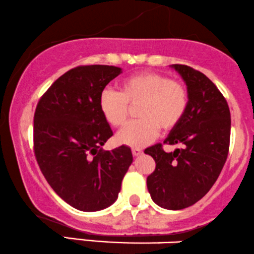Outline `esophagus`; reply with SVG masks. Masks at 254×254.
Here are the masks:
<instances>
[{
    "instance_id": "obj_1",
    "label": "esophagus",
    "mask_w": 254,
    "mask_h": 254,
    "mask_svg": "<svg viewBox=\"0 0 254 254\" xmlns=\"http://www.w3.org/2000/svg\"><path fill=\"white\" fill-rule=\"evenodd\" d=\"M132 153L134 157H138V156H141L142 151L139 150V148H132Z\"/></svg>"
}]
</instances>
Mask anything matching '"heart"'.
I'll return each mask as SVG.
<instances>
[{
  "mask_svg": "<svg viewBox=\"0 0 254 254\" xmlns=\"http://www.w3.org/2000/svg\"><path fill=\"white\" fill-rule=\"evenodd\" d=\"M189 92L184 83L170 79L166 74L145 71L121 82L119 92L103 90L98 107L104 120L113 127L127 121L129 107H136L138 120L120 130L116 140L130 147H144L158 135L159 128L170 132L186 115Z\"/></svg>",
  "mask_w": 254,
  "mask_h": 254,
  "instance_id": "1",
  "label": "heart"
}]
</instances>
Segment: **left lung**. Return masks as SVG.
I'll list each match as a JSON object with an SVG mask.
<instances>
[{"label":"left lung","instance_id":"1","mask_svg":"<svg viewBox=\"0 0 254 254\" xmlns=\"http://www.w3.org/2000/svg\"><path fill=\"white\" fill-rule=\"evenodd\" d=\"M189 92L186 115L164 144L178 145L165 152L162 144L146 148L156 162L147 177V189L154 203L180 210L199 201L214 186L228 156L231 113L216 85L188 65L174 64Z\"/></svg>","mask_w":254,"mask_h":254}]
</instances>
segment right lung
<instances>
[{
    "instance_id": "1",
    "label": "right lung",
    "mask_w": 254,
    "mask_h": 254,
    "mask_svg": "<svg viewBox=\"0 0 254 254\" xmlns=\"http://www.w3.org/2000/svg\"><path fill=\"white\" fill-rule=\"evenodd\" d=\"M121 68L80 65L53 83L34 113V154L47 183L59 197L82 211L113 204L133 162L128 146L103 151L113 135L98 98Z\"/></svg>"
}]
</instances>
